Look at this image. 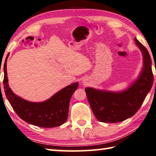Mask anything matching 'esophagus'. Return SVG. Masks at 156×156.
Returning <instances> with one entry per match:
<instances>
[{"instance_id": "obj_1", "label": "esophagus", "mask_w": 156, "mask_h": 156, "mask_svg": "<svg viewBox=\"0 0 156 156\" xmlns=\"http://www.w3.org/2000/svg\"><path fill=\"white\" fill-rule=\"evenodd\" d=\"M83 82H84V83H85V80H83Z\"/></svg>"}]
</instances>
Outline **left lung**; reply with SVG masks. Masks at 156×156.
Listing matches in <instances>:
<instances>
[{
	"label": "left lung",
	"instance_id": "1",
	"mask_svg": "<svg viewBox=\"0 0 156 156\" xmlns=\"http://www.w3.org/2000/svg\"><path fill=\"white\" fill-rule=\"evenodd\" d=\"M134 41L142 54L143 66L138 77L127 88L121 91L85 88L89 103L99 122L117 123L131 117L151 89L154 83L151 59L147 49L137 38Z\"/></svg>",
	"mask_w": 156,
	"mask_h": 156
}]
</instances>
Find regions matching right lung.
Returning a JSON list of instances; mask_svg holds the SVG:
<instances>
[{
	"label": "right lung",
	"mask_w": 156,
	"mask_h": 156,
	"mask_svg": "<svg viewBox=\"0 0 156 156\" xmlns=\"http://www.w3.org/2000/svg\"><path fill=\"white\" fill-rule=\"evenodd\" d=\"M7 55L4 64L3 85L7 100L16 113L30 124L42 128L60 126L68 117L69 106L71 96L78 87L73 83L56 92L51 98L41 102H32L17 96L9 87L7 73Z\"/></svg>",
	"instance_id": "right-lung-1"
}]
</instances>
